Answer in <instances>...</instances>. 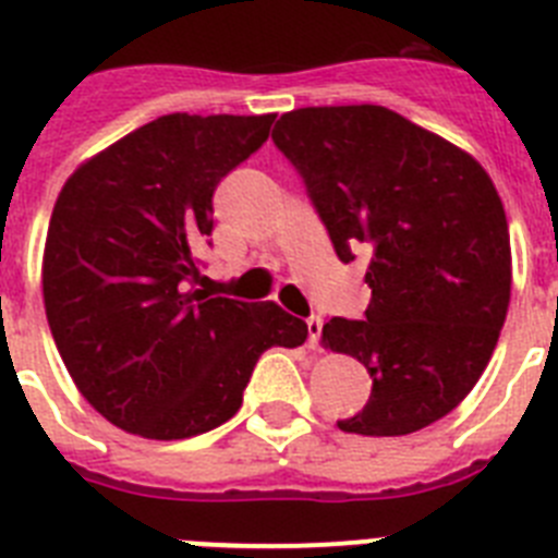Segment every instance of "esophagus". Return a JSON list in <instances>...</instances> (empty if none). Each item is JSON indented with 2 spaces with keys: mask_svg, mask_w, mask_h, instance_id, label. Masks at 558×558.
Segmentation results:
<instances>
[{
  "mask_svg": "<svg viewBox=\"0 0 558 558\" xmlns=\"http://www.w3.org/2000/svg\"><path fill=\"white\" fill-rule=\"evenodd\" d=\"M306 326H308V345L317 348L319 342V333H323V319L317 317V314H312V317L306 319Z\"/></svg>",
  "mask_w": 558,
  "mask_h": 558,
  "instance_id": "1",
  "label": "esophagus"
}]
</instances>
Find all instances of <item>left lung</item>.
I'll list each match as a JSON object with an SVG mask.
<instances>
[{"label":"left lung","instance_id":"8db88e82","mask_svg":"<svg viewBox=\"0 0 558 558\" xmlns=\"http://www.w3.org/2000/svg\"><path fill=\"white\" fill-rule=\"evenodd\" d=\"M275 145L298 168L339 260L367 252L365 319L333 317L323 345L371 373L342 433H418L452 413L492 360L511 300V241L472 154L385 106L280 114Z\"/></svg>","mask_w":558,"mask_h":558}]
</instances>
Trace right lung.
Segmentation results:
<instances>
[{
	"instance_id": "add662e5",
	"label": "right lung",
	"mask_w": 558,
	"mask_h": 558,
	"mask_svg": "<svg viewBox=\"0 0 558 558\" xmlns=\"http://www.w3.org/2000/svg\"><path fill=\"white\" fill-rule=\"evenodd\" d=\"M272 123L165 114L77 165L58 193L41 264L47 323L81 396L125 433H210L239 413L266 348L306 342V323L272 300L191 286L213 191Z\"/></svg>"
}]
</instances>
